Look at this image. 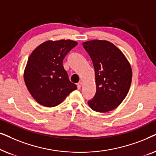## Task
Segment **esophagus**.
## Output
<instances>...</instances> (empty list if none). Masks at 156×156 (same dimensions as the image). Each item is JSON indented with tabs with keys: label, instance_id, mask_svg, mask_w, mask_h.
Instances as JSON below:
<instances>
[{
	"label": "esophagus",
	"instance_id": "1",
	"mask_svg": "<svg viewBox=\"0 0 156 156\" xmlns=\"http://www.w3.org/2000/svg\"><path fill=\"white\" fill-rule=\"evenodd\" d=\"M82 82H80L79 83H77V84H76V86H77V89H81V87H82Z\"/></svg>",
	"mask_w": 156,
	"mask_h": 156
}]
</instances>
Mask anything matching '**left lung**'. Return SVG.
Masks as SVG:
<instances>
[{
    "mask_svg": "<svg viewBox=\"0 0 156 156\" xmlns=\"http://www.w3.org/2000/svg\"><path fill=\"white\" fill-rule=\"evenodd\" d=\"M95 70L97 91L88 101L91 109L105 113L116 108L129 92L131 65L123 52L112 42L94 40L82 43Z\"/></svg>",
    "mask_w": 156,
    "mask_h": 156,
    "instance_id": "1",
    "label": "left lung"
}]
</instances>
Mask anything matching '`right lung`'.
I'll return each instance as SVG.
<instances>
[{"instance_id": "right-lung-1", "label": "right lung", "mask_w": 156, "mask_h": 156, "mask_svg": "<svg viewBox=\"0 0 156 156\" xmlns=\"http://www.w3.org/2000/svg\"><path fill=\"white\" fill-rule=\"evenodd\" d=\"M76 45L77 42L70 40H49L40 44L30 55L24 80L37 103L54 107L77 88L69 81L62 65L65 57Z\"/></svg>"}]
</instances>
